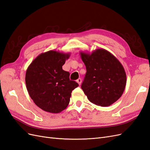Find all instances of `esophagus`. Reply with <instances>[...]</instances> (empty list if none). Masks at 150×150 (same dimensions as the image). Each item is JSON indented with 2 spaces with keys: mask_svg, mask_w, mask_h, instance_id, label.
Returning <instances> with one entry per match:
<instances>
[{
  "mask_svg": "<svg viewBox=\"0 0 150 150\" xmlns=\"http://www.w3.org/2000/svg\"><path fill=\"white\" fill-rule=\"evenodd\" d=\"M76 82H77V83L79 84V85H80L81 82H82V79H79L77 80H76Z\"/></svg>",
  "mask_w": 150,
  "mask_h": 150,
  "instance_id": "esophagus-1",
  "label": "esophagus"
}]
</instances>
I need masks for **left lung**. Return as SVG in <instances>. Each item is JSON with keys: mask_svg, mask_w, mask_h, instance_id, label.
<instances>
[{"mask_svg": "<svg viewBox=\"0 0 150 150\" xmlns=\"http://www.w3.org/2000/svg\"><path fill=\"white\" fill-rule=\"evenodd\" d=\"M80 53L87 70L81 87L89 101L102 107L116 102L126 85V74L120 62L104 49Z\"/></svg>", "mask_w": 150, "mask_h": 150, "instance_id": "left-lung-1", "label": "left lung"}]
</instances>
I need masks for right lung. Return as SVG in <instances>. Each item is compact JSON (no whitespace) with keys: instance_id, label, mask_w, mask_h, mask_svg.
Wrapping results in <instances>:
<instances>
[{"instance_id":"obj_1","label":"right lung","mask_w":150,"mask_h":150,"mask_svg":"<svg viewBox=\"0 0 150 150\" xmlns=\"http://www.w3.org/2000/svg\"><path fill=\"white\" fill-rule=\"evenodd\" d=\"M70 53L50 50L41 53L28 67L25 81L35 104L50 113H59L69 104L71 93L79 86L62 69Z\"/></svg>"}]
</instances>
